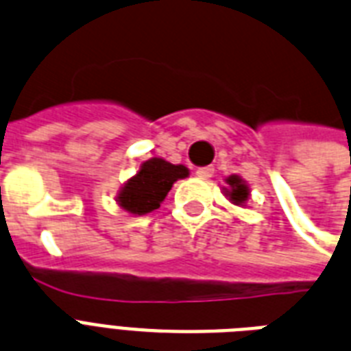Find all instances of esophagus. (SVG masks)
<instances>
[{
	"instance_id": "obj_1",
	"label": "esophagus",
	"mask_w": 351,
	"mask_h": 351,
	"mask_svg": "<svg viewBox=\"0 0 351 351\" xmlns=\"http://www.w3.org/2000/svg\"><path fill=\"white\" fill-rule=\"evenodd\" d=\"M195 176L201 179H210L214 176V168L213 167H201L195 170Z\"/></svg>"
}]
</instances>
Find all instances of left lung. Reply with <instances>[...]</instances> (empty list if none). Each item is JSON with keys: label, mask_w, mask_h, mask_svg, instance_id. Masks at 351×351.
I'll list each match as a JSON object with an SVG mask.
<instances>
[{"label": "left lung", "mask_w": 351, "mask_h": 351, "mask_svg": "<svg viewBox=\"0 0 351 351\" xmlns=\"http://www.w3.org/2000/svg\"><path fill=\"white\" fill-rule=\"evenodd\" d=\"M227 184H229V189H225V192H227V195H229L234 205H243L249 199V186H247L245 181L240 176L227 178Z\"/></svg>", "instance_id": "obj_1"}]
</instances>
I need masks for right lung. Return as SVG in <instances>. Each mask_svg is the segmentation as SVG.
I'll list each match as a JSON object with an SVG mask.
<instances>
[{
	"instance_id": "right-lung-1",
	"label": "right lung",
	"mask_w": 351,
	"mask_h": 351,
	"mask_svg": "<svg viewBox=\"0 0 351 351\" xmlns=\"http://www.w3.org/2000/svg\"><path fill=\"white\" fill-rule=\"evenodd\" d=\"M189 176V168L183 165L154 157L143 162V167L121 189L117 201L130 214H148L159 208L162 199L178 179Z\"/></svg>"
}]
</instances>
